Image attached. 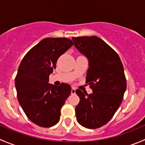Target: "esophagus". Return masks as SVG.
Segmentation results:
<instances>
[{
	"instance_id": "esophagus-1",
	"label": "esophagus",
	"mask_w": 145,
	"mask_h": 145,
	"mask_svg": "<svg viewBox=\"0 0 145 145\" xmlns=\"http://www.w3.org/2000/svg\"><path fill=\"white\" fill-rule=\"evenodd\" d=\"M71 94H72V95L75 94V93H76V89L74 88H71Z\"/></svg>"
}]
</instances>
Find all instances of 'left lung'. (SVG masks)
<instances>
[{
  "instance_id": "8db88e82",
  "label": "left lung",
  "mask_w": 145,
  "mask_h": 145,
  "mask_svg": "<svg viewBox=\"0 0 145 145\" xmlns=\"http://www.w3.org/2000/svg\"><path fill=\"white\" fill-rule=\"evenodd\" d=\"M74 45L88 59L86 83L93 93L79 89L76 93L80 102L76 106V120L89 129L107 123L121 105L126 89L123 66L118 54L95 36L73 37Z\"/></svg>"
}]
</instances>
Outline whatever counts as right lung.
<instances>
[{
	"mask_svg": "<svg viewBox=\"0 0 145 145\" xmlns=\"http://www.w3.org/2000/svg\"><path fill=\"white\" fill-rule=\"evenodd\" d=\"M72 45L67 38H46L32 48L20 64L14 81L17 99L28 118L39 126L57 123L61 108L71 94L69 84L55 86L48 81L58 58Z\"/></svg>",
	"mask_w": 145,
	"mask_h": 145,
	"instance_id": "add662e5",
	"label": "right lung"
}]
</instances>
